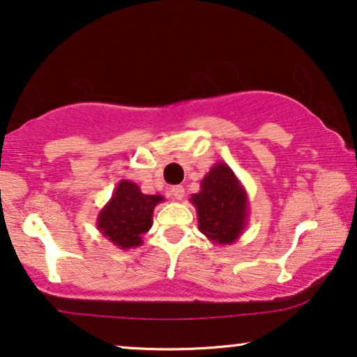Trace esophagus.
I'll return each mask as SVG.
<instances>
[{"label": "esophagus", "mask_w": 357, "mask_h": 357, "mask_svg": "<svg viewBox=\"0 0 357 357\" xmlns=\"http://www.w3.org/2000/svg\"><path fill=\"white\" fill-rule=\"evenodd\" d=\"M171 192H173V197L176 201H183L184 199V188L183 186H173L171 188Z\"/></svg>", "instance_id": "34e87169"}]
</instances>
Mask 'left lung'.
<instances>
[{"instance_id": "8db88e82", "label": "left lung", "mask_w": 357, "mask_h": 357, "mask_svg": "<svg viewBox=\"0 0 357 357\" xmlns=\"http://www.w3.org/2000/svg\"><path fill=\"white\" fill-rule=\"evenodd\" d=\"M199 230L213 245H234L248 225V194L236 174L225 163H215L192 194Z\"/></svg>"}]
</instances>
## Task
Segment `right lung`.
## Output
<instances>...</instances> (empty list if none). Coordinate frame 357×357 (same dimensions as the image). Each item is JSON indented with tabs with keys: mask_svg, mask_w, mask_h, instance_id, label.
Here are the masks:
<instances>
[{
	"mask_svg": "<svg viewBox=\"0 0 357 357\" xmlns=\"http://www.w3.org/2000/svg\"><path fill=\"white\" fill-rule=\"evenodd\" d=\"M165 197L149 196L129 179H122L114 189L112 197L98 213L96 227L104 238L119 250L142 246L144 236L153 223V211Z\"/></svg>",
	"mask_w": 357,
	"mask_h": 357,
	"instance_id": "right-lung-1",
	"label": "right lung"
}]
</instances>
